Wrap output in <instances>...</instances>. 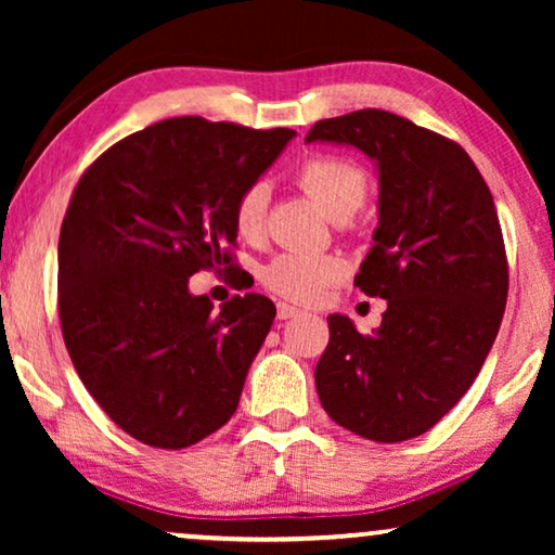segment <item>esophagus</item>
<instances>
[{"label": "esophagus", "mask_w": 555, "mask_h": 555, "mask_svg": "<svg viewBox=\"0 0 555 555\" xmlns=\"http://www.w3.org/2000/svg\"><path fill=\"white\" fill-rule=\"evenodd\" d=\"M300 313H302L300 308L287 306V302H278V318H280V321H287V318H298Z\"/></svg>", "instance_id": "obj_1"}]
</instances>
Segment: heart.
<instances>
[{"label": "heart", "instance_id": "heart-1", "mask_svg": "<svg viewBox=\"0 0 555 555\" xmlns=\"http://www.w3.org/2000/svg\"><path fill=\"white\" fill-rule=\"evenodd\" d=\"M295 179L302 192L321 204L333 219H348L369 194V177L359 164L344 156H310L298 166ZM270 186L253 181L237 194L232 207L234 230L242 240H260L268 230ZM346 275V262L338 255L280 253L262 268V285L278 298L291 302H315Z\"/></svg>", "mask_w": 555, "mask_h": 555}]
</instances>
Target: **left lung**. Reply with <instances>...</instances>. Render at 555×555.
Wrapping results in <instances>:
<instances>
[{"mask_svg": "<svg viewBox=\"0 0 555 555\" xmlns=\"http://www.w3.org/2000/svg\"><path fill=\"white\" fill-rule=\"evenodd\" d=\"M306 141L351 143L376 162V245L353 285L389 302L371 336L328 315L318 397L353 435L404 442L465 397L498 336L511 278L495 202L457 141L397 113L318 120Z\"/></svg>", "mask_w": 555, "mask_h": 555, "instance_id": "1", "label": "left lung"}]
</instances>
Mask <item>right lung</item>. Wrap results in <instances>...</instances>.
I'll list each match as a JSON object with an SVG mask.
<instances>
[{
	"instance_id": "add662e5",
	"label": "right lung",
	"mask_w": 555,
	"mask_h": 555,
	"mask_svg": "<svg viewBox=\"0 0 555 555\" xmlns=\"http://www.w3.org/2000/svg\"><path fill=\"white\" fill-rule=\"evenodd\" d=\"M291 128L169 118L82 171L57 245L60 328L80 382L126 435L184 450L230 422L275 306L260 293L215 310L199 270H234L237 194Z\"/></svg>"
}]
</instances>
